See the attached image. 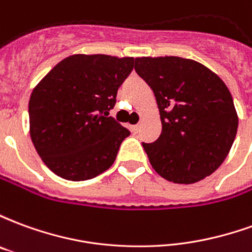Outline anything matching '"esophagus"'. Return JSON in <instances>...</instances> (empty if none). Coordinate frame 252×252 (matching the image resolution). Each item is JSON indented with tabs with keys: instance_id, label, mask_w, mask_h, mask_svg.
Instances as JSON below:
<instances>
[{
	"instance_id": "34e87169",
	"label": "esophagus",
	"mask_w": 252,
	"mask_h": 252,
	"mask_svg": "<svg viewBox=\"0 0 252 252\" xmlns=\"http://www.w3.org/2000/svg\"><path fill=\"white\" fill-rule=\"evenodd\" d=\"M139 128H140V126H131V131L133 132V133H137V131H139Z\"/></svg>"
}]
</instances>
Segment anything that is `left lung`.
<instances>
[{
    "instance_id": "1",
    "label": "left lung",
    "mask_w": 252,
    "mask_h": 252,
    "mask_svg": "<svg viewBox=\"0 0 252 252\" xmlns=\"http://www.w3.org/2000/svg\"><path fill=\"white\" fill-rule=\"evenodd\" d=\"M135 70L158 104L162 132L143 143L150 163L164 180L194 184L216 171L238 132V113L221 78L180 57H143Z\"/></svg>"
}]
</instances>
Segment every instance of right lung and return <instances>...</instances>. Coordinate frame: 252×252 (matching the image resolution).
I'll use <instances>...</instances> for the list:
<instances>
[{
    "mask_svg": "<svg viewBox=\"0 0 252 252\" xmlns=\"http://www.w3.org/2000/svg\"><path fill=\"white\" fill-rule=\"evenodd\" d=\"M133 58L77 54L63 59L31 94L30 133L52 173L86 181L108 170L129 131L110 117Z\"/></svg>",
    "mask_w": 252,
    "mask_h": 252,
    "instance_id": "obj_1",
    "label": "right lung"
}]
</instances>
